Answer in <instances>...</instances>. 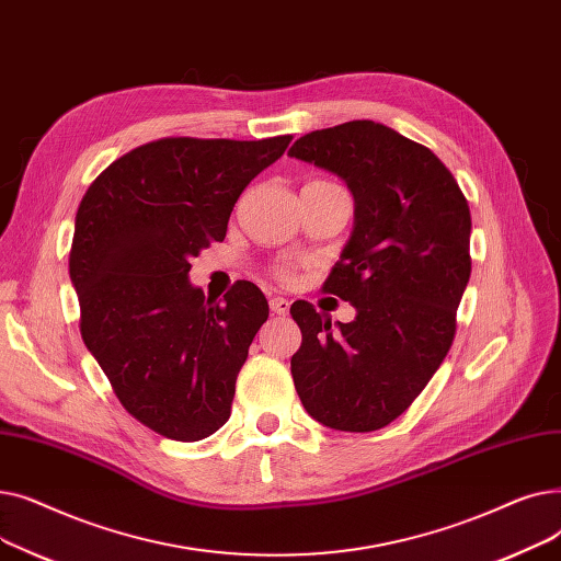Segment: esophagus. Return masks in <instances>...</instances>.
<instances>
[{
  "label": "esophagus",
  "mask_w": 561,
  "mask_h": 561,
  "mask_svg": "<svg viewBox=\"0 0 561 561\" xmlns=\"http://www.w3.org/2000/svg\"><path fill=\"white\" fill-rule=\"evenodd\" d=\"M290 309V302L286 298H271V311L277 316H286Z\"/></svg>",
  "instance_id": "esophagus-1"
}]
</instances>
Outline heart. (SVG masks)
Instances as JSON below:
<instances>
[{"label": "heart", "mask_w": 561, "mask_h": 561, "mask_svg": "<svg viewBox=\"0 0 561 561\" xmlns=\"http://www.w3.org/2000/svg\"><path fill=\"white\" fill-rule=\"evenodd\" d=\"M293 273H296V265H293V263H277L273 268L275 279H279L284 284H288L293 279Z\"/></svg>", "instance_id": "heart-1"}]
</instances>
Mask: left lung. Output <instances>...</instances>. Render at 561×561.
<instances>
[{"label":"left lung","instance_id":"obj_1","mask_svg":"<svg viewBox=\"0 0 561 561\" xmlns=\"http://www.w3.org/2000/svg\"><path fill=\"white\" fill-rule=\"evenodd\" d=\"M288 154L339 174L357 206L322 284L357 318L334 330L313 305L290 307L302 332L293 385L318 423L381 430L421 396L455 341L470 277L466 195L430 147L373 121L305 134Z\"/></svg>","mask_w":561,"mask_h":561}]
</instances>
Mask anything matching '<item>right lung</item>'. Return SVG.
<instances>
[{"instance_id":"1","label":"right lung","mask_w":561,"mask_h":561,"mask_svg":"<svg viewBox=\"0 0 561 561\" xmlns=\"http://www.w3.org/2000/svg\"><path fill=\"white\" fill-rule=\"evenodd\" d=\"M290 140L159 138L81 197L70 248L81 339L121 404L165 438H206L231 414L268 302L252 282L206 300L188 282L191 259L225 239L236 199Z\"/></svg>"}]
</instances>
